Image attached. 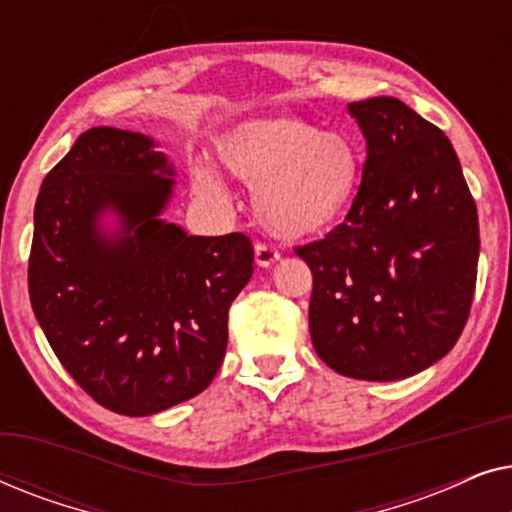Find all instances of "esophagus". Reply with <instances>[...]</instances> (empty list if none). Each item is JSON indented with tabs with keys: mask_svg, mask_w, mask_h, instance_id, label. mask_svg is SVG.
<instances>
[{
	"mask_svg": "<svg viewBox=\"0 0 512 512\" xmlns=\"http://www.w3.org/2000/svg\"><path fill=\"white\" fill-rule=\"evenodd\" d=\"M254 254H256L258 268H270L272 263L279 261V251L275 247H270V244H265V242H256Z\"/></svg>",
	"mask_w": 512,
	"mask_h": 512,
	"instance_id": "esophagus-1",
	"label": "esophagus"
}]
</instances>
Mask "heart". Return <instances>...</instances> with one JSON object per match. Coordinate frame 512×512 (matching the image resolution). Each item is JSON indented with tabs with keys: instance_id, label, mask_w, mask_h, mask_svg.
Wrapping results in <instances>:
<instances>
[{
	"instance_id": "b5f03b06",
	"label": "heart",
	"mask_w": 512,
	"mask_h": 512,
	"mask_svg": "<svg viewBox=\"0 0 512 512\" xmlns=\"http://www.w3.org/2000/svg\"><path fill=\"white\" fill-rule=\"evenodd\" d=\"M230 177L254 186L258 221L272 235L298 240L324 233L349 212L361 184L363 156L345 132H321L303 118H254L216 142ZM195 193L223 198L209 170L193 172Z\"/></svg>"
}]
</instances>
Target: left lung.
<instances>
[{"label":"left lung","mask_w":512,"mask_h":512,"mask_svg":"<svg viewBox=\"0 0 512 512\" xmlns=\"http://www.w3.org/2000/svg\"><path fill=\"white\" fill-rule=\"evenodd\" d=\"M368 144L359 193L310 265L319 359L354 380L429 368L464 331L478 277V209L450 139L396 97L349 104Z\"/></svg>","instance_id":"obj_1"}]
</instances>
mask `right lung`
<instances>
[{
    "instance_id": "add662e5",
    "label": "right lung",
    "mask_w": 512,
    "mask_h": 512,
    "mask_svg": "<svg viewBox=\"0 0 512 512\" xmlns=\"http://www.w3.org/2000/svg\"><path fill=\"white\" fill-rule=\"evenodd\" d=\"M172 184L149 137L90 128L34 207V317L74 382L118 415H153L209 387L230 303L254 272L244 233L195 237L158 219ZM104 208L122 216L116 241L96 228Z\"/></svg>"
}]
</instances>
